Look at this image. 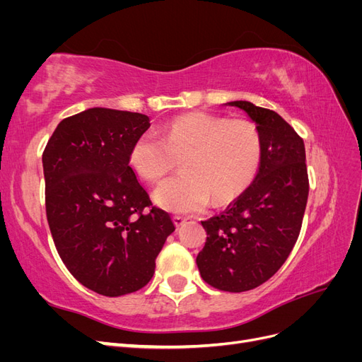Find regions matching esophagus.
Wrapping results in <instances>:
<instances>
[{
  "instance_id": "esophagus-1",
  "label": "esophagus",
  "mask_w": 362,
  "mask_h": 362,
  "mask_svg": "<svg viewBox=\"0 0 362 362\" xmlns=\"http://www.w3.org/2000/svg\"><path fill=\"white\" fill-rule=\"evenodd\" d=\"M185 221H187V218L182 217V216H173V223H175V226H177V228L184 225Z\"/></svg>"
}]
</instances>
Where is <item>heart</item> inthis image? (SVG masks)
I'll list each match as a JSON object with an SVG mask.
<instances>
[{
  "mask_svg": "<svg viewBox=\"0 0 362 362\" xmlns=\"http://www.w3.org/2000/svg\"><path fill=\"white\" fill-rule=\"evenodd\" d=\"M262 157L258 127L246 119L194 112L172 120L157 133H144L128 161L139 178L158 182L181 160L182 173L163 182L154 201L168 211L199 213L234 201L255 180Z\"/></svg>",
  "mask_w": 362,
  "mask_h": 362,
  "instance_id": "1",
  "label": "heart"
}]
</instances>
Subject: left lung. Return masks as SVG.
I'll use <instances>...</instances> for the list:
<instances>
[{"instance_id": "left-lung-1", "label": "left lung", "mask_w": 362, "mask_h": 362, "mask_svg": "<svg viewBox=\"0 0 362 362\" xmlns=\"http://www.w3.org/2000/svg\"><path fill=\"white\" fill-rule=\"evenodd\" d=\"M228 105L255 122L262 157L246 192L223 213L202 222L208 237L196 264L211 287L242 293L270 279L288 258L300 233L310 184L303 140L286 120L249 101Z\"/></svg>"}]
</instances>
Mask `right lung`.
<instances>
[{
  "mask_svg": "<svg viewBox=\"0 0 362 362\" xmlns=\"http://www.w3.org/2000/svg\"><path fill=\"white\" fill-rule=\"evenodd\" d=\"M149 127L146 115L93 107L63 119L42 156L47 218L59 255L76 281L108 298L145 287L175 231L128 161Z\"/></svg>",
  "mask_w": 362,
  "mask_h": 362,
  "instance_id": "1",
  "label": "right lung"
}]
</instances>
